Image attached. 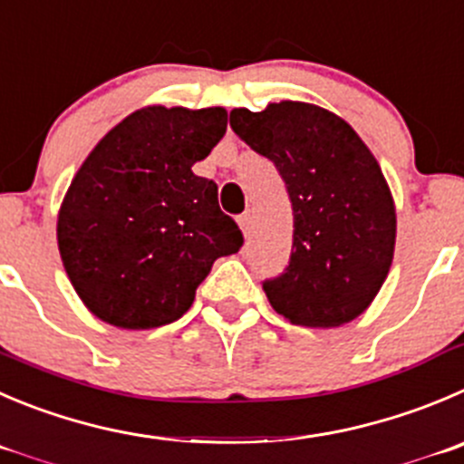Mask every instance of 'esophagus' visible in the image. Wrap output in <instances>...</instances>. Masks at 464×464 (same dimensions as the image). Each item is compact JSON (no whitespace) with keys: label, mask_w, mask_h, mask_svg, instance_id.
Here are the masks:
<instances>
[{"label":"esophagus","mask_w":464,"mask_h":464,"mask_svg":"<svg viewBox=\"0 0 464 464\" xmlns=\"http://www.w3.org/2000/svg\"><path fill=\"white\" fill-rule=\"evenodd\" d=\"M237 220H239V227H241V232H244V237H250V225H253L250 214H241Z\"/></svg>","instance_id":"esophagus-1"}]
</instances>
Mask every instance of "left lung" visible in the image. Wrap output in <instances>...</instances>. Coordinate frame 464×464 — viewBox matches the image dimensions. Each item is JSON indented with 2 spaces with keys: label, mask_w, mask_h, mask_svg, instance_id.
<instances>
[{
  "label": "left lung",
  "mask_w": 464,
  "mask_h": 464,
  "mask_svg": "<svg viewBox=\"0 0 464 464\" xmlns=\"http://www.w3.org/2000/svg\"><path fill=\"white\" fill-rule=\"evenodd\" d=\"M229 125L271 159L294 209L289 266L264 280L277 314L307 328L357 319L381 291L396 244V209L381 166L346 121L307 102L235 109Z\"/></svg>",
  "instance_id": "8db88e82"
}]
</instances>
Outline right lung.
I'll list each match as a JSON object with an SVG mask.
<instances>
[{"label":"right lung","instance_id":"1","mask_svg":"<svg viewBox=\"0 0 464 464\" xmlns=\"http://www.w3.org/2000/svg\"><path fill=\"white\" fill-rule=\"evenodd\" d=\"M227 111L139 109L92 148L59 209L56 239L83 305L116 328L178 321L218 257L244 246L218 187L193 173Z\"/></svg>","mask_w":464,"mask_h":464}]
</instances>
